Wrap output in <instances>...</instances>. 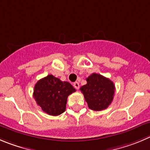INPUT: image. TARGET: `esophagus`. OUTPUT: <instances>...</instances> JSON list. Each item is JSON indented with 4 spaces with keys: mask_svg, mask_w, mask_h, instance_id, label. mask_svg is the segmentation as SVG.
Here are the masks:
<instances>
[{
    "mask_svg": "<svg viewBox=\"0 0 150 150\" xmlns=\"http://www.w3.org/2000/svg\"><path fill=\"white\" fill-rule=\"evenodd\" d=\"M73 86H74V87H75L76 89H79L80 86H79V83H78V82H75V83H73Z\"/></svg>",
    "mask_w": 150,
    "mask_h": 150,
    "instance_id": "34e87169",
    "label": "esophagus"
}]
</instances>
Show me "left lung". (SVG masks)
I'll return each mask as SVG.
<instances>
[{
	"mask_svg": "<svg viewBox=\"0 0 150 150\" xmlns=\"http://www.w3.org/2000/svg\"><path fill=\"white\" fill-rule=\"evenodd\" d=\"M86 84L80 88L89 109L101 111L107 109L113 100L115 85L109 78L92 73L86 78Z\"/></svg>",
	"mask_w": 150,
	"mask_h": 150,
	"instance_id": "8db88e82",
	"label": "left lung"
}]
</instances>
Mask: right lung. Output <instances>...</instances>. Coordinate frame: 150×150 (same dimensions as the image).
Here are the masks:
<instances>
[{
  "label": "right lung",
  "mask_w": 150,
  "mask_h": 150,
  "mask_svg": "<svg viewBox=\"0 0 150 150\" xmlns=\"http://www.w3.org/2000/svg\"><path fill=\"white\" fill-rule=\"evenodd\" d=\"M74 92L75 89L69 82L49 75L36 83L33 97L43 112L57 116L65 111L67 98Z\"/></svg>",
  "instance_id": "add662e5"
}]
</instances>
